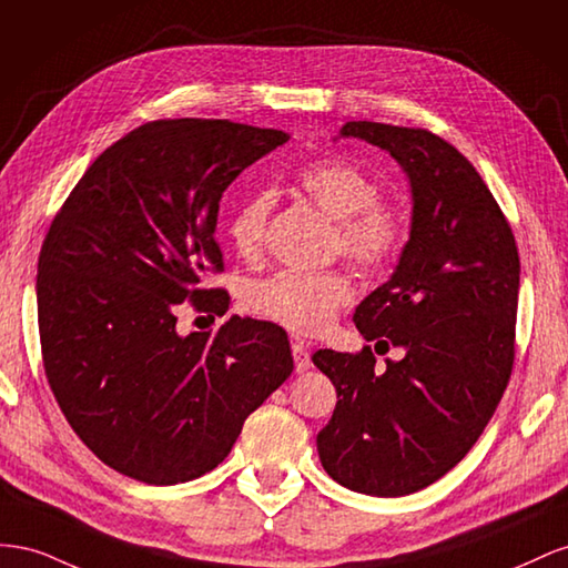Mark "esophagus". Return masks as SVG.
Returning <instances> with one entry per match:
<instances>
[{"label": "esophagus", "instance_id": "1", "mask_svg": "<svg viewBox=\"0 0 568 568\" xmlns=\"http://www.w3.org/2000/svg\"><path fill=\"white\" fill-rule=\"evenodd\" d=\"M293 356H295V371H297V374H304V371L312 368L310 349H306L302 343H293Z\"/></svg>", "mask_w": 568, "mask_h": 568}]
</instances>
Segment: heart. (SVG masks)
<instances>
[{
    "instance_id": "1",
    "label": "heart",
    "mask_w": 568,
    "mask_h": 568,
    "mask_svg": "<svg viewBox=\"0 0 568 568\" xmlns=\"http://www.w3.org/2000/svg\"><path fill=\"white\" fill-rule=\"evenodd\" d=\"M297 185L314 206L335 221V250L354 266L376 271L404 247L407 221L395 206L381 202V185L352 161L316 159L297 173ZM275 197L256 190L240 200L225 231L235 252L252 262L264 250L266 225ZM352 300V283L343 271H275L247 290V306L266 321L297 335L326 331L335 314Z\"/></svg>"
}]
</instances>
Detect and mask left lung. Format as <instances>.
I'll return each mask as SVG.
<instances>
[{"instance_id":"left-lung-1","label":"left lung","mask_w":568,"mask_h":568,"mask_svg":"<svg viewBox=\"0 0 568 568\" xmlns=\"http://www.w3.org/2000/svg\"><path fill=\"white\" fill-rule=\"evenodd\" d=\"M339 138L390 152L409 178L412 225L390 281L354 312L376 352L402 356L385 371L371 347L312 356L337 393L316 447L345 488L402 497L457 466L505 395L521 264L493 192L449 142L374 121H349Z\"/></svg>"}]
</instances>
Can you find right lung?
Instances as JSON below:
<instances>
[{
  "label": "right lung",
  "instance_id": "right-lung-1",
  "mask_svg": "<svg viewBox=\"0 0 568 568\" xmlns=\"http://www.w3.org/2000/svg\"><path fill=\"white\" fill-rule=\"evenodd\" d=\"M290 140L214 119L154 121L92 161L54 216L38 262L44 374L75 435L148 485L216 468L245 418L293 374L275 323L231 316L216 333L175 331L178 304L219 312V202Z\"/></svg>",
  "mask_w": 568,
  "mask_h": 568
}]
</instances>
